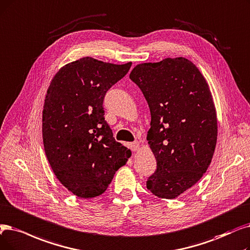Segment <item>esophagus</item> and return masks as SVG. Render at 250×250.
Returning a JSON list of instances; mask_svg holds the SVG:
<instances>
[{
    "label": "esophagus",
    "instance_id": "34e87169",
    "mask_svg": "<svg viewBox=\"0 0 250 250\" xmlns=\"http://www.w3.org/2000/svg\"><path fill=\"white\" fill-rule=\"evenodd\" d=\"M129 147H131L132 151H139L141 146H140V143L139 142H134V143H131V145H129Z\"/></svg>",
    "mask_w": 250,
    "mask_h": 250
}]
</instances>
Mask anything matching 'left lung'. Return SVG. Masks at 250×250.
<instances>
[{"label":"left lung","instance_id":"1","mask_svg":"<svg viewBox=\"0 0 250 250\" xmlns=\"http://www.w3.org/2000/svg\"><path fill=\"white\" fill-rule=\"evenodd\" d=\"M129 79L151 113L147 140L157 168L147 189L175 199L202 178L214 153L218 118L209 85L185 57L137 64Z\"/></svg>","mask_w":250,"mask_h":250}]
</instances>
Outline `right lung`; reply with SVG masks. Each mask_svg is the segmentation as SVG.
Masks as SVG:
<instances>
[{"mask_svg": "<svg viewBox=\"0 0 250 250\" xmlns=\"http://www.w3.org/2000/svg\"><path fill=\"white\" fill-rule=\"evenodd\" d=\"M132 62L113 64L83 57L52 79L42 109V142L53 172L80 198L103 194L132 152L114 140L104 118L106 92Z\"/></svg>", "mask_w": 250, "mask_h": 250, "instance_id": "obj_1", "label": "right lung"}]
</instances>
